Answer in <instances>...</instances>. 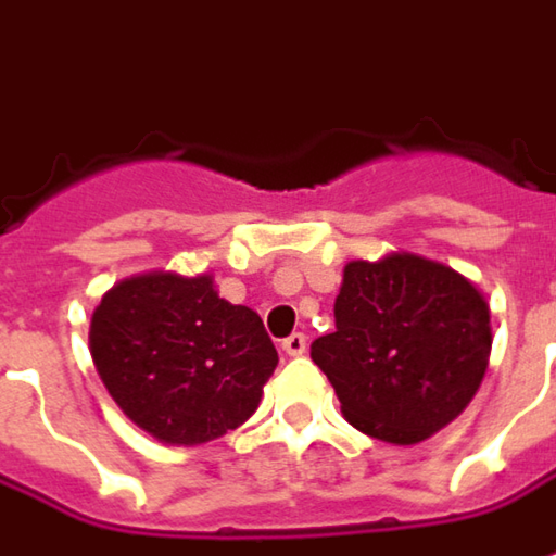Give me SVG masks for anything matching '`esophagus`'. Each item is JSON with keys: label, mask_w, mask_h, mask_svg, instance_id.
Instances as JSON below:
<instances>
[{"label": "esophagus", "mask_w": 556, "mask_h": 556, "mask_svg": "<svg viewBox=\"0 0 556 556\" xmlns=\"http://www.w3.org/2000/svg\"><path fill=\"white\" fill-rule=\"evenodd\" d=\"M282 351L289 356H301L307 354V336H301V332H295V336H289L286 341H282Z\"/></svg>", "instance_id": "obj_1"}]
</instances>
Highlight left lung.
<instances>
[{"label": "left lung", "instance_id": "obj_1", "mask_svg": "<svg viewBox=\"0 0 556 556\" xmlns=\"http://www.w3.org/2000/svg\"><path fill=\"white\" fill-rule=\"evenodd\" d=\"M492 351L483 292L450 264L348 261L336 332L311 344L356 431L415 446L468 409Z\"/></svg>", "mask_w": 556, "mask_h": 556}]
</instances>
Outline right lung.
I'll return each instance as SVG.
<instances>
[{
    "label": "right lung",
    "instance_id": "add662e5",
    "mask_svg": "<svg viewBox=\"0 0 556 556\" xmlns=\"http://www.w3.org/2000/svg\"><path fill=\"white\" fill-rule=\"evenodd\" d=\"M88 348L116 406L165 446H202L258 409L279 356L252 307L208 274L150 270L104 292Z\"/></svg>",
    "mask_w": 556,
    "mask_h": 556
}]
</instances>
